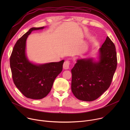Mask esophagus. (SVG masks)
<instances>
[{
    "mask_svg": "<svg viewBox=\"0 0 130 130\" xmlns=\"http://www.w3.org/2000/svg\"><path fill=\"white\" fill-rule=\"evenodd\" d=\"M70 64V61H67V60L65 61V62L64 63V64H63V68H64V69H69Z\"/></svg>",
    "mask_w": 130,
    "mask_h": 130,
    "instance_id": "obj_1",
    "label": "esophagus"
}]
</instances>
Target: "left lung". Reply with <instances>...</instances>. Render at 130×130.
I'll use <instances>...</instances> for the list:
<instances>
[{
  "label": "left lung",
  "mask_w": 130,
  "mask_h": 130,
  "mask_svg": "<svg viewBox=\"0 0 130 130\" xmlns=\"http://www.w3.org/2000/svg\"><path fill=\"white\" fill-rule=\"evenodd\" d=\"M99 61L78 60L71 69V91L79 100L92 101L101 96L110 85L117 68L113 42L107 36L99 49Z\"/></svg>",
  "instance_id": "obj_1"
}]
</instances>
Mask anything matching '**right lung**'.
Wrapping results in <instances>:
<instances>
[{
    "label": "right lung",
    "instance_id": "1",
    "mask_svg": "<svg viewBox=\"0 0 130 130\" xmlns=\"http://www.w3.org/2000/svg\"><path fill=\"white\" fill-rule=\"evenodd\" d=\"M44 28H32L24 34L16 42L10 59L14 83L26 97L32 99H41L49 94L64 62L35 65L28 61L25 53L28 36L32 31Z\"/></svg>",
    "mask_w": 130,
    "mask_h": 130
}]
</instances>
